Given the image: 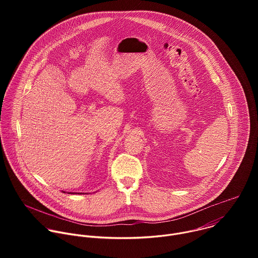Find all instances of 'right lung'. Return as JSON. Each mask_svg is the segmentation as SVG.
<instances>
[{"label": "right lung", "instance_id": "add662e5", "mask_svg": "<svg viewBox=\"0 0 258 258\" xmlns=\"http://www.w3.org/2000/svg\"><path fill=\"white\" fill-rule=\"evenodd\" d=\"M63 193H65V192H64V191H63ZM68 194H72V193H71V192H70V193H68ZM73 194H82V193H73Z\"/></svg>", "mask_w": 258, "mask_h": 258}]
</instances>
